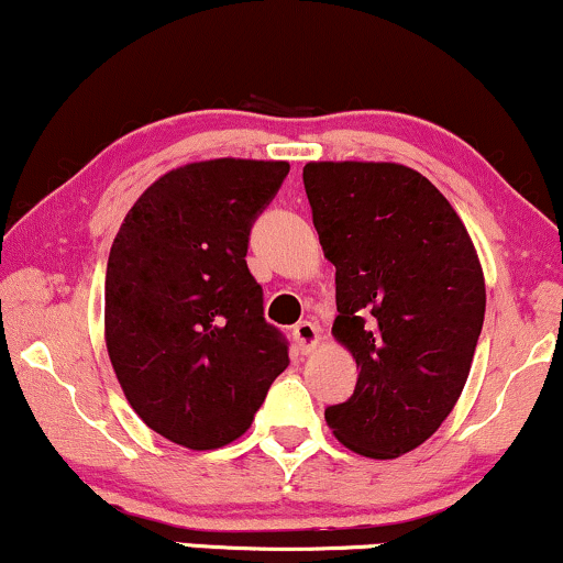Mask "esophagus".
<instances>
[{"label": "esophagus", "instance_id": "34e87169", "mask_svg": "<svg viewBox=\"0 0 563 563\" xmlns=\"http://www.w3.org/2000/svg\"><path fill=\"white\" fill-rule=\"evenodd\" d=\"M294 341H296V349H299L301 354H311V351L320 346V341H322L320 328L311 322H299L294 328Z\"/></svg>", "mask_w": 563, "mask_h": 563}]
</instances>
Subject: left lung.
<instances>
[{"label":"left lung","mask_w":563,"mask_h":563,"mask_svg":"<svg viewBox=\"0 0 563 563\" xmlns=\"http://www.w3.org/2000/svg\"><path fill=\"white\" fill-rule=\"evenodd\" d=\"M311 217L335 264L333 335L356 358L333 435L367 459L415 451L451 415L485 320V275L462 217L398 162H307Z\"/></svg>","instance_id":"8db88e82"}]
</instances>
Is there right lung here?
I'll use <instances>...</instances> for the list:
<instances>
[{
  "instance_id": "add662e5",
  "label": "right lung",
  "mask_w": 563,
  "mask_h": 563,
  "mask_svg": "<svg viewBox=\"0 0 563 563\" xmlns=\"http://www.w3.org/2000/svg\"><path fill=\"white\" fill-rule=\"evenodd\" d=\"M288 170L275 159L188 162L135 199L112 241L107 354L135 415L183 449L241 438L290 364L246 267L252 222Z\"/></svg>"
}]
</instances>
